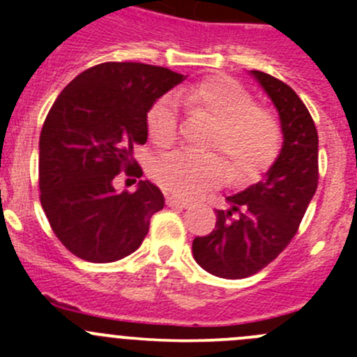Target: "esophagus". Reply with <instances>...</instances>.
<instances>
[{
  "label": "esophagus",
  "instance_id": "obj_1",
  "mask_svg": "<svg viewBox=\"0 0 357 357\" xmlns=\"http://www.w3.org/2000/svg\"><path fill=\"white\" fill-rule=\"evenodd\" d=\"M167 205L169 207H179V208H185V207H188L190 205V202L188 200H185V199H181V197H176V195H169L167 197Z\"/></svg>",
  "mask_w": 357,
  "mask_h": 357
}]
</instances>
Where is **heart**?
Here are the masks:
<instances>
[{
	"label": "heart",
	"instance_id": "obj_1",
	"mask_svg": "<svg viewBox=\"0 0 357 357\" xmlns=\"http://www.w3.org/2000/svg\"><path fill=\"white\" fill-rule=\"evenodd\" d=\"M178 103L214 122L205 149L225 155L233 181H250L275 160L280 146L278 122L268 110L255 105L254 96L233 79L225 75L204 79L153 103L146 114V128L158 146L176 142ZM152 176L167 192L192 199L222 185L226 169L214 153L176 150L153 162Z\"/></svg>",
	"mask_w": 357,
	"mask_h": 357
}]
</instances>
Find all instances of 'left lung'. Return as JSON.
<instances>
[{"label": "left lung", "mask_w": 357, "mask_h": 357, "mask_svg": "<svg viewBox=\"0 0 357 357\" xmlns=\"http://www.w3.org/2000/svg\"><path fill=\"white\" fill-rule=\"evenodd\" d=\"M280 114L283 146L264 178L226 199L208 235L193 240L200 268L226 280L247 278L275 261L297 233L318 188V131L297 93L250 70Z\"/></svg>", "instance_id": "1"}]
</instances>
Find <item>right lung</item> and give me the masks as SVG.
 <instances>
[{
    "label": "right lung",
    "mask_w": 357,
    "mask_h": 357,
    "mask_svg": "<svg viewBox=\"0 0 357 357\" xmlns=\"http://www.w3.org/2000/svg\"><path fill=\"white\" fill-rule=\"evenodd\" d=\"M185 81L165 67L105 62L68 82L50 109L39 136L41 205L56 238L89 262L132 254L164 208L153 183L117 192L124 171L142 178L132 146L149 138L146 114L164 93Z\"/></svg>",
    "instance_id": "add662e5"
}]
</instances>
